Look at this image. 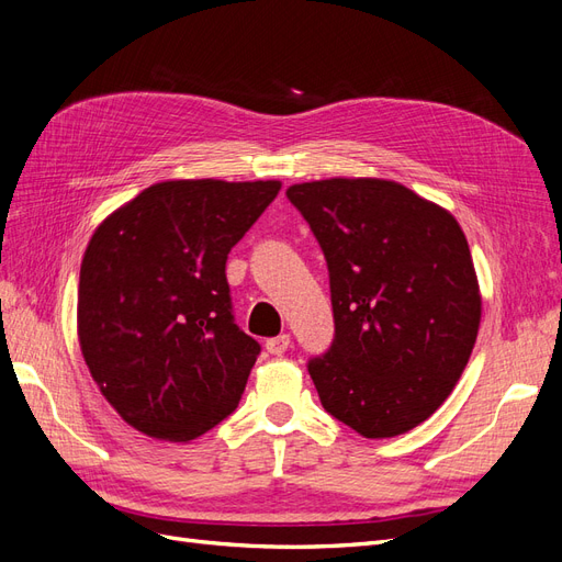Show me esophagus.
<instances>
[{"instance_id": "1", "label": "esophagus", "mask_w": 562, "mask_h": 562, "mask_svg": "<svg viewBox=\"0 0 562 562\" xmlns=\"http://www.w3.org/2000/svg\"><path fill=\"white\" fill-rule=\"evenodd\" d=\"M288 347H291V335H285V333H281V335H277V337L267 339V351H269L271 356H281V353H285V351H288Z\"/></svg>"}]
</instances>
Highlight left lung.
I'll list each match as a JSON object with an SVG mask.
<instances>
[{
  "label": "left lung",
  "instance_id": "1",
  "mask_svg": "<svg viewBox=\"0 0 562 562\" xmlns=\"http://www.w3.org/2000/svg\"><path fill=\"white\" fill-rule=\"evenodd\" d=\"M285 196L330 274L335 337L307 363L321 405L366 438L415 429L462 378L481 326L462 227L391 180L302 182Z\"/></svg>",
  "mask_w": 562,
  "mask_h": 562
}]
</instances>
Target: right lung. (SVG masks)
Here are the masks:
<instances>
[{"instance_id":"right-lung-1","label":"right lung","mask_w":562,"mask_h":562,"mask_svg":"<svg viewBox=\"0 0 562 562\" xmlns=\"http://www.w3.org/2000/svg\"><path fill=\"white\" fill-rule=\"evenodd\" d=\"M279 190V180L157 182L91 236L79 345L133 429L187 443L236 411L260 345L234 323L225 265Z\"/></svg>"}]
</instances>
